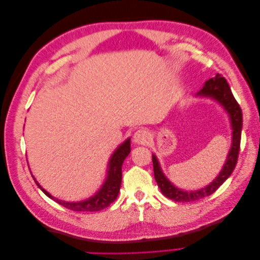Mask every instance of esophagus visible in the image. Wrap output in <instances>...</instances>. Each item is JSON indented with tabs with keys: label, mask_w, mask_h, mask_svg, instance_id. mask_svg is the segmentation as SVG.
Listing matches in <instances>:
<instances>
[{
	"label": "esophagus",
	"mask_w": 260,
	"mask_h": 260,
	"mask_svg": "<svg viewBox=\"0 0 260 260\" xmlns=\"http://www.w3.org/2000/svg\"><path fill=\"white\" fill-rule=\"evenodd\" d=\"M149 140H151V133H149V131H147L145 129L138 130L135 133V136H133V142L137 144L144 145L149 142Z\"/></svg>",
	"instance_id": "obj_1"
}]
</instances>
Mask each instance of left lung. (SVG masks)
I'll return each instance as SVG.
<instances>
[{"label":"left lung","instance_id":"1","mask_svg":"<svg viewBox=\"0 0 260 260\" xmlns=\"http://www.w3.org/2000/svg\"><path fill=\"white\" fill-rule=\"evenodd\" d=\"M200 96H207L216 100L218 103L223 106V108L229 114L230 120H231V127H232V145L229 154H228L226 160L224 162V166L222 170L220 171L218 177L212 181L209 185L201 188V190L187 192L184 190H181L172 184L170 181L164 175L161 168L159 166V162L157 160L156 156L153 154V167H154V177L157 184H158L161 193L175 202H194L199 201L208 195H211L218 187L221 185L224 181L231 176L233 172L235 165L238 162V157L240 152V144H241V133H242V109L234 99L229 83L226 82L225 78L222 77L220 74H217L216 77L210 78L204 84L203 89L198 93Z\"/></svg>","mask_w":260,"mask_h":260}]
</instances>
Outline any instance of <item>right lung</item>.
Instances as JSON below:
<instances>
[{
  "instance_id": "add662e5",
  "label": "right lung",
  "mask_w": 260,
  "mask_h": 260,
  "mask_svg": "<svg viewBox=\"0 0 260 260\" xmlns=\"http://www.w3.org/2000/svg\"><path fill=\"white\" fill-rule=\"evenodd\" d=\"M130 139L125 140L124 142L118 146V148L114 152L112 155L111 159H109L108 162V171H107V178L105 180L104 184L102 185L100 188V191L95 193V195L92 196V198L81 201V202H65V201H60L53 198V196L46 192L44 188L38 183V181L35 179V182L37 185L41 188V191L46 195L49 196L50 199L54 200L55 202H57L59 205L64 206L70 210L74 211H98L102 210L106 207H108L111 204L117 199L118 193H119L120 190V185H121V167L123 160L125 159L130 153Z\"/></svg>"
}]
</instances>
